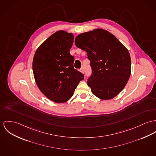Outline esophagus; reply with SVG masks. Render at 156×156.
<instances>
[{
	"label": "esophagus",
	"mask_w": 156,
	"mask_h": 156,
	"mask_svg": "<svg viewBox=\"0 0 156 156\" xmlns=\"http://www.w3.org/2000/svg\"><path fill=\"white\" fill-rule=\"evenodd\" d=\"M80 72H82V73H84V68H81V69H80Z\"/></svg>",
	"instance_id": "obj_1"
}]
</instances>
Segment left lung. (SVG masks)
<instances>
[{
    "mask_svg": "<svg viewBox=\"0 0 156 156\" xmlns=\"http://www.w3.org/2000/svg\"><path fill=\"white\" fill-rule=\"evenodd\" d=\"M77 48L87 52L92 74L87 84L93 94L101 100L119 94L131 75L129 53L116 37L103 29L80 34L75 40Z\"/></svg>",
    "mask_w": 156,
    "mask_h": 156,
    "instance_id": "left-lung-1",
    "label": "left lung"
}]
</instances>
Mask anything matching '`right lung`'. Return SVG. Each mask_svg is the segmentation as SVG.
I'll list each match as a JSON object with an SVG mask.
<instances>
[{
	"mask_svg": "<svg viewBox=\"0 0 156 156\" xmlns=\"http://www.w3.org/2000/svg\"><path fill=\"white\" fill-rule=\"evenodd\" d=\"M74 37L60 30L50 36L37 49L33 70L41 92L55 103H64L73 96L84 75L73 68L70 53Z\"/></svg>",
	"mask_w": 156,
	"mask_h": 156,
	"instance_id": "obj_1",
	"label": "right lung"
}]
</instances>
